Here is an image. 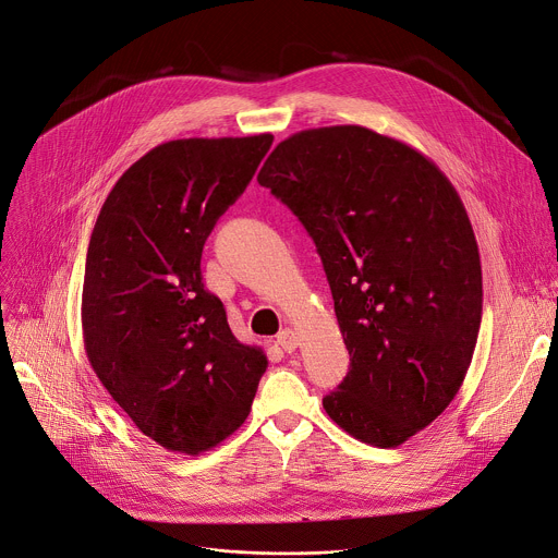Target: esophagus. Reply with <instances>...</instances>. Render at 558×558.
<instances>
[{
    "label": "esophagus",
    "instance_id": "obj_1",
    "mask_svg": "<svg viewBox=\"0 0 558 558\" xmlns=\"http://www.w3.org/2000/svg\"><path fill=\"white\" fill-rule=\"evenodd\" d=\"M278 344L284 349V351H295V347L300 344V336L293 331V329H282L280 333H278Z\"/></svg>",
    "mask_w": 558,
    "mask_h": 558
}]
</instances>
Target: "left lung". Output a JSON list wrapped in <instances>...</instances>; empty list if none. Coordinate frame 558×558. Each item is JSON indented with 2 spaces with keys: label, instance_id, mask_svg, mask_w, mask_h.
Masks as SVG:
<instances>
[{
  "label": "left lung",
  "instance_id": "left-lung-1",
  "mask_svg": "<svg viewBox=\"0 0 558 558\" xmlns=\"http://www.w3.org/2000/svg\"><path fill=\"white\" fill-rule=\"evenodd\" d=\"M258 182L314 238L331 287L351 363L325 412L367 445H402L474 356L483 276L461 195L421 150L356 124L293 133Z\"/></svg>",
  "mask_w": 558,
  "mask_h": 558
}]
</instances>
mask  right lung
Segmentation results:
<instances>
[{
	"label": "right lung",
	"instance_id": "add662e5",
	"mask_svg": "<svg viewBox=\"0 0 558 558\" xmlns=\"http://www.w3.org/2000/svg\"><path fill=\"white\" fill-rule=\"evenodd\" d=\"M274 142L189 137L150 148L111 189L90 233L82 289L88 363L135 427L197 456L248 416L267 372L202 282V246Z\"/></svg>",
	"mask_w": 558,
	"mask_h": 558
}]
</instances>
